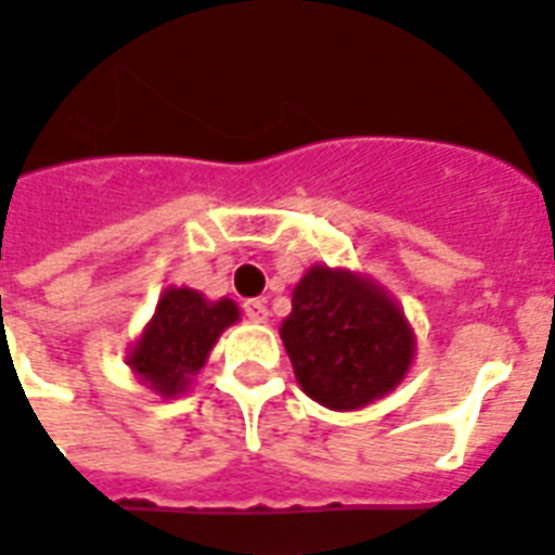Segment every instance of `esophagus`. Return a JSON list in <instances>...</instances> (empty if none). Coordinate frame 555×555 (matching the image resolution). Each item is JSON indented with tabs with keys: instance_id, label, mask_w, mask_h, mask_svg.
<instances>
[{
	"instance_id": "1",
	"label": "esophagus",
	"mask_w": 555,
	"mask_h": 555,
	"mask_svg": "<svg viewBox=\"0 0 555 555\" xmlns=\"http://www.w3.org/2000/svg\"><path fill=\"white\" fill-rule=\"evenodd\" d=\"M242 310H245V317L250 322H268V305L262 299H247Z\"/></svg>"
}]
</instances>
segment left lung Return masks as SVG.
<instances>
[{
    "label": "left lung",
    "instance_id": "obj_1",
    "mask_svg": "<svg viewBox=\"0 0 555 555\" xmlns=\"http://www.w3.org/2000/svg\"><path fill=\"white\" fill-rule=\"evenodd\" d=\"M279 336L301 390L331 410H359L387 396L416 353L413 327L387 291L327 264H313L293 287Z\"/></svg>",
    "mask_w": 555,
    "mask_h": 555
}]
</instances>
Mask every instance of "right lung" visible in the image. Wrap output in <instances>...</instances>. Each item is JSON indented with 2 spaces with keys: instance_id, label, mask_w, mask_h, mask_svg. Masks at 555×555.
Listing matches in <instances>:
<instances>
[{
  "instance_id": "add662e5",
  "label": "right lung",
  "mask_w": 555,
  "mask_h": 555,
  "mask_svg": "<svg viewBox=\"0 0 555 555\" xmlns=\"http://www.w3.org/2000/svg\"><path fill=\"white\" fill-rule=\"evenodd\" d=\"M238 322L236 301H207L191 287H168L156 313L130 348L128 364L139 379L165 399L184 393L224 327Z\"/></svg>"
}]
</instances>
